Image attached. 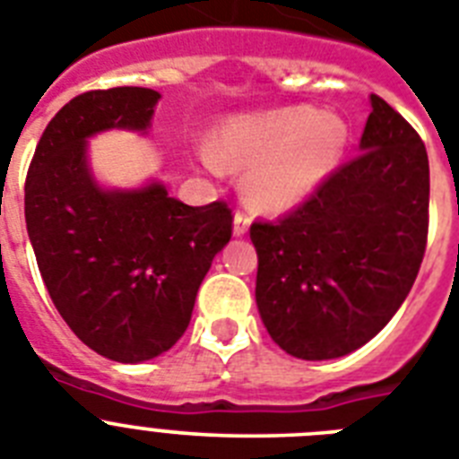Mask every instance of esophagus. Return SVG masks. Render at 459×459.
Returning <instances> with one entry per match:
<instances>
[{
    "label": "esophagus",
    "instance_id": "obj_1",
    "mask_svg": "<svg viewBox=\"0 0 459 459\" xmlns=\"http://www.w3.org/2000/svg\"><path fill=\"white\" fill-rule=\"evenodd\" d=\"M249 223H252V217H249L247 212L238 210L236 219H233V233H236V236H245L249 229Z\"/></svg>",
    "mask_w": 459,
    "mask_h": 459
}]
</instances>
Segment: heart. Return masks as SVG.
<instances>
[{
  "label": "heart",
  "mask_w": 459,
  "mask_h": 459,
  "mask_svg": "<svg viewBox=\"0 0 459 459\" xmlns=\"http://www.w3.org/2000/svg\"><path fill=\"white\" fill-rule=\"evenodd\" d=\"M348 144V126L313 107L247 114L229 121L217 137V158L229 168H252L245 194L256 210L284 212L313 194Z\"/></svg>",
  "instance_id": "1"
}]
</instances>
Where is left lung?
I'll return each mask as SVG.
<instances>
[{
  "instance_id": "8db88e82",
  "label": "left lung",
  "mask_w": 459,
  "mask_h": 459,
  "mask_svg": "<svg viewBox=\"0 0 459 459\" xmlns=\"http://www.w3.org/2000/svg\"><path fill=\"white\" fill-rule=\"evenodd\" d=\"M359 152L296 210L249 229L261 319L299 359H336L371 341L425 256L429 160L420 134L371 95Z\"/></svg>"
}]
</instances>
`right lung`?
I'll use <instances>...</instances> for the list:
<instances>
[{"instance_id":"obj_1","label":"right lung","mask_w":459,"mask_h":459,"mask_svg":"<svg viewBox=\"0 0 459 459\" xmlns=\"http://www.w3.org/2000/svg\"><path fill=\"white\" fill-rule=\"evenodd\" d=\"M160 100L152 88L88 91L41 134L25 182V221L51 301L88 348L140 364L184 336L212 259L233 233L223 200L191 207L163 184L105 191L86 140L109 128L144 133Z\"/></svg>"}]
</instances>
